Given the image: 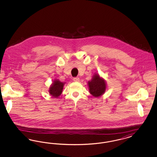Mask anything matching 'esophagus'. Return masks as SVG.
Masks as SVG:
<instances>
[{"label": "esophagus", "mask_w": 157, "mask_h": 157, "mask_svg": "<svg viewBox=\"0 0 157 157\" xmlns=\"http://www.w3.org/2000/svg\"><path fill=\"white\" fill-rule=\"evenodd\" d=\"M73 80H74V82H79V81H80V79H79V78H78V77H76V78H74Z\"/></svg>", "instance_id": "1"}]
</instances>
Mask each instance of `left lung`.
<instances>
[{
    "label": "left lung",
    "instance_id": "left-lung-1",
    "mask_svg": "<svg viewBox=\"0 0 157 157\" xmlns=\"http://www.w3.org/2000/svg\"><path fill=\"white\" fill-rule=\"evenodd\" d=\"M88 85L90 94L95 98L102 96L106 89L105 80L98 74L93 75L91 80L88 82Z\"/></svg>",
    "mask_w": 157,
    "mask_h": 157
}]
</instances>
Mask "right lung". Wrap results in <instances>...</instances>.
Returning a JSON list of instances; mask_svg holds the SVG:
<instances>
[{"instance_id": "add662e5", "label": "right lung", "mask_w": 157, "mask_h": 157, "mask_svg": "<svg viewBox=\"0 0 157 157\" xmlns=\"http://www.w3.org/2000/svg\"><path fill=\"white\" fill-rule=\"evenodd\" d=\"M65 82H62L58 79L53 81L49 89V93L53 98H58L61 95Z\"/></svg>"}]
</instances>
